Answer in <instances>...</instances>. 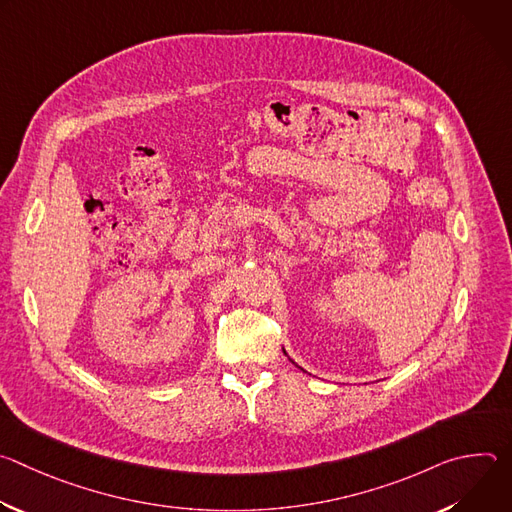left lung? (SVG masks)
Instances as JSON below:
<instances>
[{"label":"left lung","instance_id":"8db88e82","mask_svg":"<svg viewBox=\"0 0 512 512\" xmlns=\"http://www.w3.org/2000/svg\"><path fill=\"white\" fill-rule=\"evenodd\" d=\"M283 352H285V350H283ZM285 354H287V352H285ZM291 362H294V360H291Z\"/></svg>","mask_w":512,"mask_h":512}]
</instances>
